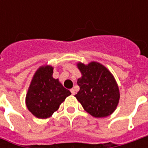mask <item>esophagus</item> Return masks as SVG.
Segmentation results:
<instances>
[{"label": "esophagus", "instance_id": "34e87169", "mask_svg": "<svg viewBox=\"0 0 148 148\" xmlns=\"http://www.w3.org/2000/svg\"><path fill=\"white\" fill-rule=\"evenodd\" d=\"M71 93H72V95H74V94L76 93V92H75V90H74V89H71Z\"/></svg>", "mask_w": 148, "mask_h": 148}]
</instances>
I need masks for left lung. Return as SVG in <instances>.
I'll list each match as a JSON object with an SVG mask.
<instances>
[{
  "instance_id": "1",
  "label": "left lung",
  "mask_w": 148,
  "mask_h": 148,
  "mask_svg": "<svg viewBox=\"0 0 148 148\" xmlns=\"http://www.w3.org/2000/svg\"><path fill=\"white\" fill-rule=\"evenodd\" d=\"M82 77L77 83L80 90L75 97L83 109L94 117H106L117 107L120 91L113 75L107 68L97 62L88 65L77 63Z\"/></svg>"
}]
</instances>
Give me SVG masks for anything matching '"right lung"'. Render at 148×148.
<instances>
[{"mask_svg":"<svg viewBox=\"0 0 148 148\" xmlns=\"http://www.w3.org/2000/svg\"><path fill=\"white\" fill-rule=\"evenodd\" d=\"M53 69L48 65L40 66L34 74L27 90L26 106L37 118L50 117L71 94L58 79L52 77Z\"/></svg>","mask_w":148,"mask_h":148,"instance_id":"add662e5","label":"right lung"}]
</instances>
